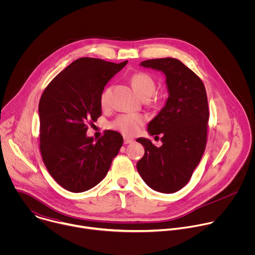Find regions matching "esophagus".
<instances>
[{"mask_svg":"<svg viewBox=\"0 0 255 255\" xmlns=\"http://www.w3.org/2000/svg\"><path fill=\"white\" fill-rule=\"evenodd\" d=\"M133 139L129 138V137H124V144H130V143H133Z\"/></svg>","mask_w":255,"mask_h":255,"instance_id":"1","label":"esophagus"}]
</instances>
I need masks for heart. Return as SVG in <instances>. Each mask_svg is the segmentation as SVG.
<instances>
[{
	"instance_id": "obj_1",
	"label": "heart",
	"mask_w": 255,
	"mask_h": 255,
	"mask_svg": "<svg viewBox=\"0 0 255 255\" xmlns=\"http://www.w3.org/2000/svg\"><path fill=\"white\" fill-rule=\"evenodd\" d=\"M132 86L138 96L141 99L151 98L155 93L156 85L154 80L145 72H138L132 78ZM111 89H107L101 95V105L106 106L109 102ZM144 119L141 115L129 114L119 116L113 123V127L120 130L126 135H134L138 132L141 125L143 124Z\"/></svg>"
}]
</instances>
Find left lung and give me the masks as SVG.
Segmentation results:
<instances>
[{
	"mask_svg": "<svg viewBox=\"0 0 255 255\" xmlns=\"http://www.w3.org/2000/svg\"><path fill=\"white\" fill-rule=\"evenodd\" d=\"M140 65L162 72L168 98L147 125L149 135L161 134L162 145L156 147L149 139L138 138L145 152L137 170L152 190L172 194L188 184L206 147V89L195 72L176 58L144 60Z\"/></svg>",
	"mask_w": 255,
	"mask_h": 255,
	"instance_id": "1",
	"label": "left lung"
}]
</instances>
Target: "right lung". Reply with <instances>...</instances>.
Here are the masks:
<instances>
[{"mask_svg": "<svg viewBox=\"0 0 255 255\" xmlns=\"http://www.w3.org/2000/svg\"><path fill=\"white\" fill-rule=\"evenodd\" d=\"M121 63L82 57L71 62L44 90L38 107L43 162L63 189L86 192L103 180L123 145V137L109 130L94 140L89 123L102 114L101 95L120 71Z\"/></svg>", "mask_w": 255, "mask_h": 255, "instance_id": "obj_1", "label": "right lung"}]
</instances>
